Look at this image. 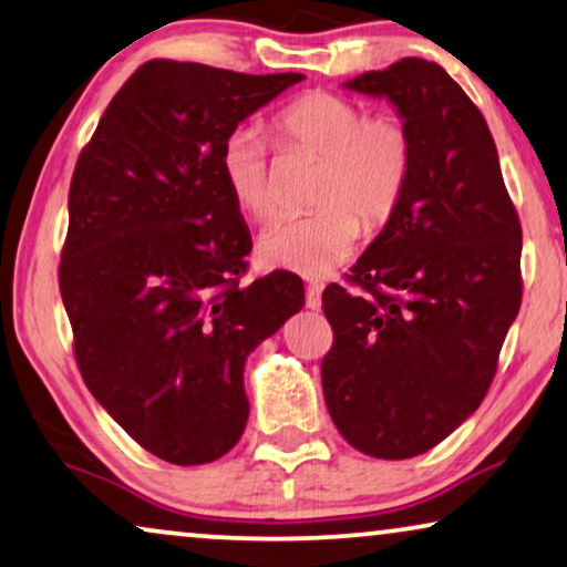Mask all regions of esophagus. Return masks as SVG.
<instances>
[{
	"label": "esophagus",
	"mask_w": 567,
	"mask_h": 567,
	"mask_svg": "<svg viewBox=\"0 0 567 567\" xmlns=\"http://www.w3.org/2000/svg\"><path fill=\"white\" fill-rule=\"evenodd\" d=\"M321 292H323V285H318V282H310V285H308V290H306V306H308L310 310L321 308Z\"/></svg>",
	"instance_id": "1"
}]
</instances>
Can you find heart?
<instances>
[{"label": "heart", "instance_id": "heart-1", "mask_svg": "<svg viewBox=\"0 0 567 567\" xmlns=\"http://www.w3.org/2000/svg\"><path fill=\"white\" fill-rule=\"evenodd\" d=\"M290 146L323 158L316 213L280 218L259 236V261L269 269L321 280L352 257L362 223L378 230L393 218L409 189L413 141L393 115H370L333 92L295 97L272 117ZM220 177L234 203L254 218L275 213L269 151L257 127L241 125L220 143Z\"/></svg>", "mask_w": 567, "mask_h": 567}]
</instances>
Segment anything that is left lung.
Segmentation results:
<instances>
[{
	"mask_svg": "<svg viewBox=\"0 0 567 567\" xmlns=\"http://www.w3.org/2000/svg\"><path fill=\"white\" fill-rule=\"evenodd\" d=\"M344 86L395 107L413 172L401 207L352 267L360 292L323 290L333 329L323 398L354 450L409 460L488 393L522 306V226L488 123L440 63L401 59Z\"/></svg>",
	"mask_w": 567,
	"mask_h": 567,
	"instance_id": "8db88e82",
	"label": "left lung"
}]
</instances>
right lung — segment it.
<instances>
[{"instance_id": "obj_1", "label": "right lung", "mask_w": 567, "mask_h": 567, "mask_svg": "<svg viewBox=\"0 0 567 567\" xmlns=\"http://www.w3.org/2000/svg\"><path fill=\"white\" fill-rule=\"evenodd\" d=\"M302 74L148 61L79 154L59 285L79 372L127 434L172 465L241 440L244 364L302 308V282L238 285L251 251L220 143Z\"/></svg>"}]
</instances>
